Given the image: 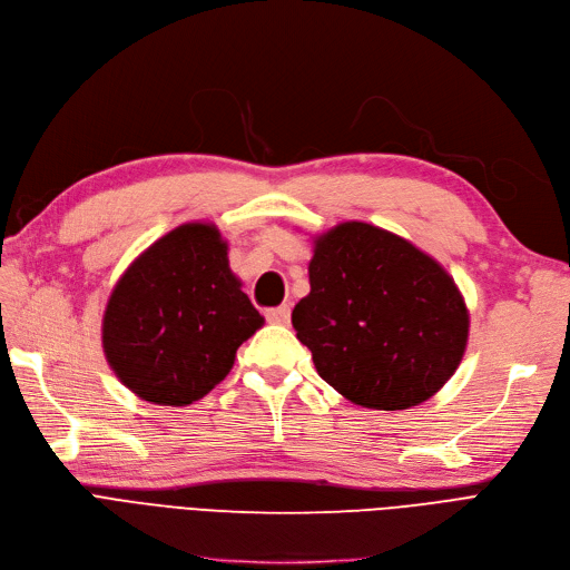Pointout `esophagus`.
Listing matches in <instances>:
<instances>
[{"label": "esophagus", "mask_w": 570, "mask_h": 570, "mask_svg": "<svg viewBox=\"0 0 570 570\" xmlns=\"http://www.w3.org/2000/svg\"><path fill=\"white\" fill-rule=\"evenodd\" d=\"M266 318H268V323H273V325H289L292 311H289L287 304H283V306H278V308H271V311L266 313Z\"/></svg>", "instance_id": "1"}]
</instances>
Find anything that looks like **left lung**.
Wrapping results in <instances>:
<instances>
[{
	"instance_id": "obj_1",
	"label": "left lung",
	"mask_w": 570,
	"mask_h": 570,
	"mask_svg": "<svg viewBox=\"0 0 570 570\" xmlns=\"http://www.w3.org/2000/svg\"><path fill=\"white\" fill-rule=\"evenodd\" d=\"M308 283L292 325L318 375L351 403L405 410L455 375L469 308L453 276L410 240L337 224L313 238Z\"/></svg>"
}]
</instances>
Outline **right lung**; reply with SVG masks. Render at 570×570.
<instances>
[{"instance_id": "right-lung-1", "label": "right lung", "mask_w": 570, "mask_h": 570, "mask_svg": "<svg viewBox=\"0 0 570 570\" xmlns=\"http://www.w3.org/2000/svg\"><path fill=\"white\" fill-rule=\"evenodd\" d=\"M264 325L228 266V243L188 222L146 247L115 283L101 325L115 377L155 405H190L233 367Z\"/></svg>"}]
</instances>
